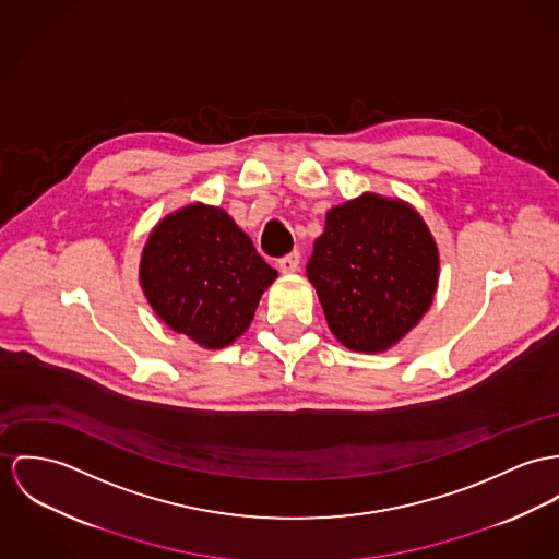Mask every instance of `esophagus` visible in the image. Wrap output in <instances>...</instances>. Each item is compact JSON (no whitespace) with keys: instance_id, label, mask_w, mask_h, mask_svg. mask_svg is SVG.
I'll return each instance as SVG.
<instances>
[{"instance_id":"1","label":"esophagus","mask_w":559,"mask_h":559,"mask_svg":"<svg viewBox=\"0 0 559 559\" xmlns=\"http://www.w3.org/2000/svg\"><path fill=\"white\" fill-rule=\"evenodd\" d=\"M298 267H300V253H298V251H294V253H289V255L278 259V270H281L283 274L296 272Z\"/></svg>"}]
</instances>
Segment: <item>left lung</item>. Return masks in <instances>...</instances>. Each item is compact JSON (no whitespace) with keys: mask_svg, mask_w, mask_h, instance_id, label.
<instances>
[{"mask_svg":"<svg viewBox=\"0 0 559 559\" xmlns=\"http://www.w3.org/2000/svg\"><path fill=\"white\" fill-rule=\"evenodd\" d=\"M306 274L332 334L346 348L379 353L430 308L438 249L411 206L366 193L328 213Z\"/></svg>","mask_w":559,"mask_h":559,"instance_id":"8db88e82","label":"left lung"}]
</instances>
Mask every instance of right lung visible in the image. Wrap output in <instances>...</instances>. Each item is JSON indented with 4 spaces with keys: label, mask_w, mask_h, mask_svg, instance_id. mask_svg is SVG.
Wrapping results in <instances>:
<instances>
[{
    "label": "right lung",
    "mask_w": 559,
    "mask_h": 559,
    "mask_svg": "<svg viewBox=\"0 0 559 559\" xmlns=\"http://www.w3.org/2000/svg\"><path fill=\"white\" fill-rule=\"evenodd\" d=\"M276 270L225 211L191 204L148 236L140 283L174 332L206 348L234 343L251 323Z\"/></svg>",
    "instance_id": "right-lung-1"
}]
</instances>
